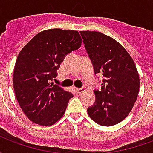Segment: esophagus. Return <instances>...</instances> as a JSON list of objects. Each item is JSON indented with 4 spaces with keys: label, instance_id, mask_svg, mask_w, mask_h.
Here are the masks:
<instances>
[{
    "label": "esophagus",
    "instance_id": "obj_1",
    "mask_svg": "<svg viewBox=\"0 0 153 153\" xmlns=\"http://www.w3.org/2000/svg\"><path fill=\"white\" fill-rule=\"evenodd\" d=\"M85 90V88H76V91L78 92V93H82Z\"/></svg>",
    "mask_w": 153,
    "mask_h": 153
}]
</instances>
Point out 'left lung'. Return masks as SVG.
<instances>
[{
	"mask_svg": "<svg viewBox=\"0 0 153 153\" xmlns=\"http://www.w3.org/2000/svg\"><path fill=\"white\" fill-rule=\"evenodd\" d=\"M80 34L94 73L102 77L101 89H95V102L88 108L90 118L103 126L116 125L129 114L139 91L134 62L118 42L102 33Z\"/></svg>",
	"mask_w": 153,
	"mask_h": 153,
	"instance_id": "left-lung-1",
	"label": "left lung"
}]
</instances>
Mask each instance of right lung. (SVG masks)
<instances>
[{
	"instance_id": "add662e5",
	"label": "right lung",
	"mask_w": 153,
	"mask_h": 153,
	"mask_svg": "<svg viewBox=\"0 0 153 153\" xmlns=\"http://www.w3.org/2000/svg\"><path fill=\"white\" fill-rule=\"evenodd\" d=\"M81 42L78 31L49 29L36 35L19 52L13 84L19 104L31 121L49 126L63 116L73 94L50 82L65 57Z\"/></svg>"
}]
</instances>
